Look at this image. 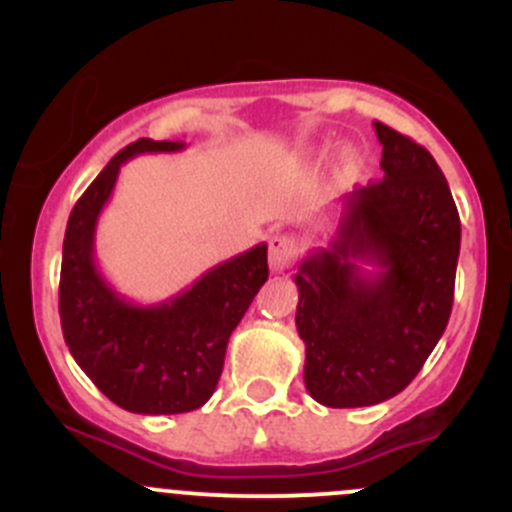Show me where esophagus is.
Instances as JSON below:
<instances>
[{"instance_id": "esophagus-1", "label": "esophagus", "mask_w": 512, "mask_h": 512, "mask_svg": "<svg viewBox=\"0 0 512 512\" xmlns=\"http://www.w3.org/2000/svg\"><path fill=\"white\" fill-rule=\"evenodd\" d=\"M297 240H294L292 235H282V232H277V235L270 237V270L272 272H285L289 267L294 265V260H297Z\"/></svg>"}]
</instances>
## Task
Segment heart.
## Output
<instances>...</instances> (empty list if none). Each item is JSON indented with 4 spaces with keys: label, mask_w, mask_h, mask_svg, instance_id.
<instances>
[{
    "label": "heart",
    "mask_w": 512,
    "mask_h": 512,
    "mask_svg": "<svg viewBox=\"0 0 512 512\" xmlns=\"http://www.w3.org/2000/svg\"><path fill=\"white\" fill-rule=\"evenodd\" d=\"M361 170H364V156L352 146L344 148V151L339 153V175H342L344 180H354Z\"/></svg>",
    "instance_id": "1"
}]
</instances>
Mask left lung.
I'll return each mask as SVG.
<instances>
[{"label":"left lung","mask_w":512,"mask_h":512,"mask_svg":"<svg viewBox=\"0 0 512 512\" xmlns=\"http://www.w3.org/2000/svg\"><path fill=\"white\" fill-rule=\"evenodd\" d=\"M374 128L384 175L342 200L329 245L294 275L304 386L329 409L404 391L453 307L461 220L451 188L426 148L379 121Z\"/></svg>","instance_id":"obj_1"}]
</instances>
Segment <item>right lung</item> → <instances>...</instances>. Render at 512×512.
<instances>
[{"label":"right lung","instance_id":"obj_1","mask_svg":"<svg viewBox=\"0 0 512 512\" xmlns=\"http://www.w3.org/2000/svg\"><path fill=\"white\" fill-rule=\"evenodd\" d=\"M183 148V141L141 138L116 153L74 205L64 235L59 314L66 347L98 391L133 414H185L213 396L232 329L270 275L265 242L158 304L121 297L101 275L96 225L121 165L141 153Z\"/></svg>","mask_w":512,"mask_h":512}]
</instances>
